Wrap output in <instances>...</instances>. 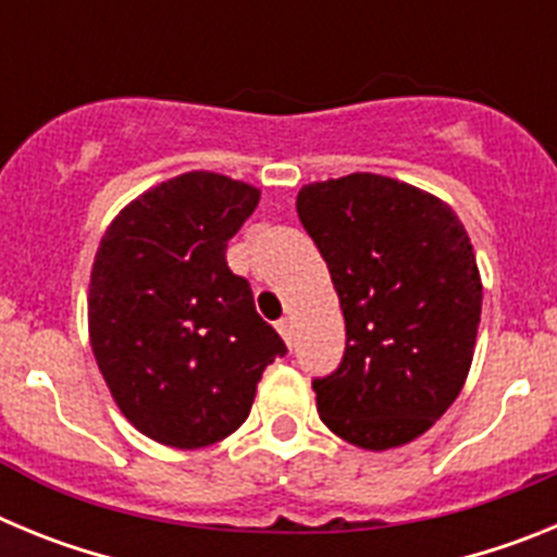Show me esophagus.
I'll list each match as a JSON object with an SVG mask.
<instances>
[{
    "mask_svg": "<svg viewBox=\"0 0 557 557\" xmlns=\"http://www.w3.org/2000/svg\"><path fill=\"white\" fill-rule=\"evenodd\" d=\"M278 334H282V339L284 343H287L289 348H293V321H289V318H284V321H278Z\"/></svg>",
    "mask_w": 557,
    "mask_h": 557,
    "instance_id": "obj_1",
    "label": "esophagus"
}]
</instances>
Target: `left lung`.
<instances>
[{
	"label": "left lung",
	"mask_w": 557,
	"mask_h": 557,
	"mask_svg": "<svg viewBox=\"0 0 557 557\" xmlns=\"http://www.w3.org/2000/svg\"><path fill=\"white\" fill-rule=\"evenodd\" d=\"M326 259L346 354L314 379L321 421L368 451L424 435L460 396L482 312L474 248L449 203L405 181L351 172L298 191Z\"/></svg>",
	"instance_id": "8db88e82"
}]
</instances>
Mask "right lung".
I'll return each instance as SVG.
<instances>
[{"label":"right lung","instance_id":"add662e5","mask_svg":"<svg viewBox=\"0 0 557 557\" xmlns=\"http://www.w3.org/2000/svg\"><path fill=\"white\" fill-rule=\"evenodd\" d=\"M262 191L184 172L111 220L88 282V339L122 416L172 449H203L245 424L284 343L225 262Z\"/></svg>","mask_w":557,"mask_h":557}]
</instances>
